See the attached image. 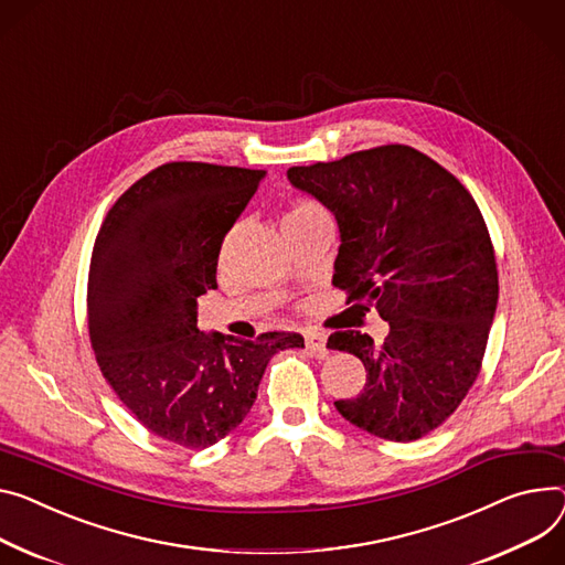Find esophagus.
Here are the masks:
<instances>
[{"mask_svg": "<svg viewBox=\"0 0 565 565\" xmlns=\"http://www.w3.org/2000/svg\"><path fill=\"white\" fill-rule=\"evenodd\" d=\"M306 345L315 355L323 358L326 355V334L319 332V330H308L306 332Z\"/></svg>", "mask_w": 565, "mask_h": 565, "instance_id": "esophagus-1", "label": "esophagus"}]
</instances>
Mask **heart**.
I'll use <instances>...</instances> for the list:
<instances>
[{
	"instance_id": "obj_1",
	"label": "heart",
	"mask_w": 565,
	"mask_h": 565,
	"mask_svg": "<svg viewBox=\"0 0 565 565\" xmlns=\"http://www.w3.org/2000/svg\"><path fill=\"white\" fill-rule=\"evenodd\" d=\"M315 210H323L319 203H315V201H310V199H298L291 207H289V212L285 214V220H289V216H298V214H308V212H315Z\"/></svg>"
}]
</instances>
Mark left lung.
Listing matches in <instances>:
<instances>
[{"instance_id": "8db88e82", "label": "left lung", "mask_w": 565, "mask_h": 565, "mask_svg": "<svg viewBox=\"0 0 565 565\" xmlns=\"http://www.w3.org/2000/svg\"><path fill=\"white\" fill-rule=\"evenodd\" d=\"M287 179L339 224L332 285L388 321L382 343L358 330L328 337V349L366 369L364 392L337 401V412L386 441L425 437L480 375L498 306L480 207L448 169L407 145L291 167Z\"/></svg>"}]
</instances>
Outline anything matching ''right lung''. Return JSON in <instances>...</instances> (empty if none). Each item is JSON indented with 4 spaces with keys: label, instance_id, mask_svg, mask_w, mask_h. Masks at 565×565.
<instances>
[{
    "label": "right lung",
    "instance_id": "obj_1",
    "mask_svg": "<svg viewBox=\"0 0 565 565\" xmlns=\"http://www.w3.org/2000/svg\"><path fill=\"white\" fill-rule=\"evenodd\" d=\"M263 169L167 162L128 188L97 233L88 330L124 407L156 437L201 450L250 412L269 360L302 349L298 332L255 341L196 328V298L216 287L226 233Z\"/></svg>",
    "mask_w": 565,
    "mask_h": 565
}]
</instances>
